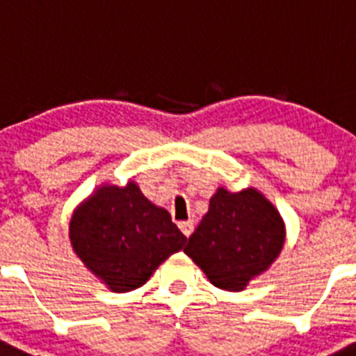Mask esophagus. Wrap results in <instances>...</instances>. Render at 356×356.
I'll return each mask as SVG.
<instances>
[{
	"label": "esophagus",
	"instance_id": "1",
	"mask_svg": "<svg viewBox=\"0 0 356 356\" xmlns=\"http://www.w3.org/2000/svg\"><path fill=\"white\" fill-rule=\"evenodd\" d=\"M179 228H181V232H183L186 237H190L193 232V220H183V222H179Z\"/></svg>",
	"mask_w": 356,
	"mask_h": 356
}]
</instances>
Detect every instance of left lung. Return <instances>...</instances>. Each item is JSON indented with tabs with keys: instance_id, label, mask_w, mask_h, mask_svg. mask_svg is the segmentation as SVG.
<instances>
[{
	"instance_id": "left-lung-1",
	"label": "left lung",
	"mask_w": 356,
	"mask_h": 356,
	"mask_svg": "<svg viewBox=\"0 0 356 356\" xmlns=\"http://www.w3.org/2000/svg\"><path fill=\"white\" fill-rule=\"evenodd\" d=\"M284 241V220L259 190L232 193L219 188L184 253L211 284L241 291L273 264Z\"/></svg>"
}]
</instances>
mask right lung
Wrapping results in <instances>:
<instances>
[{
	"label": "right lung",
	"instance_id": "obj_1",
	"mask_svg": "<svg viewBox=\"0 0 356 356\" xmlns=\"http://www.w3.org/2000/svg\"><path fill=\"white\" fill-rule=\"evenodd\" d=\"M68 235L83 264L115 293L141 288L186 243L168 211L148 201L134 181L97 188L76 208Z\"/></svg>",
	"mask_w": 356,
	"mask_h": 356
}]
</instances>
